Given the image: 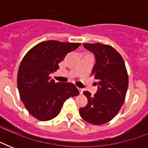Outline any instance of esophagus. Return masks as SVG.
Masks as SVG:
<instances>
[{
  "instance_id": "34e87169",
  "label": "esophagus",
  "mask_w": 148,
  "mask_h": 148,
  "mask_svg": "<svg viewBox=\"0 0 148 148\" xmlns=\"http://www.w3.org/2000/svg\"><path fill=\"white\" fill-rule=\"evenodd\" d=\"M77 89H78L79 92L81 93V94H82V93H83V89H81V88H78Z\"/></svg>"
}]
</instances>
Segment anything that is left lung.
Returning a JSON list of instances; mask_svg holds the SVG:
<instances>
[{
    "instance_id": "1",
    "label": "left lung",
    "mask_w": 148,
    "mask_h": 148,
    "mask_svg": "<svg viewBox=\"0 0 148 148\" xmlns=\"http://www.w3.org/2000/svg\"><path fill=\"white\" fill-rule=\"evenodd\" d=\"M94 53L96 63L92 73L97 80L98 90L95 95L84 91L88 104L79 110L84 121L95 125L106 124L114 118L124 103L128 87V75L121 55L108 45L84 44Z\"/></svg>"
}]
</instances>
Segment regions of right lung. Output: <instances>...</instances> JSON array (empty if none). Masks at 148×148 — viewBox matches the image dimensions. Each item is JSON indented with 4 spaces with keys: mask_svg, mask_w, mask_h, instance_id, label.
<instances>
[{
    "mask_svg": "<svg viewBox=\"0 0 148 148\" xmlns=\"http://www.w3.org/2000/svg\"><path fill=\"white\" fill-rule=\"evenodd\" d=\"M80 43L43 41L32 47L22 59L17 72V88L25 108L39 121H49L60 113L67 98L79 95L72 83H56L50 74Z\"/></svg>",
    "mask_w": 148,
    "mask_h": 148,
    "instance_id": "obj_1",
    "label": "right lung"
}]
</instances>
